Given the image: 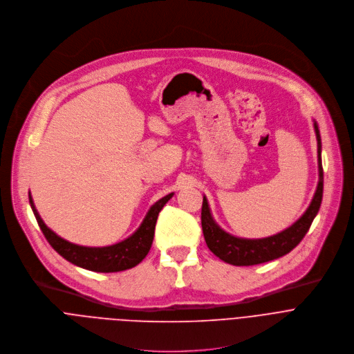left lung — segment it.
<instances>
[{
	"label": "left lung",
	"mask_w": 354,
	"mask_h": 354,
	"mask_svg": "<svg viewBox=\"0 0 354 354\" xmlns=\"http://www.w3.org/2000/svg\"><path fill=\"white\" fill-rule=\"evenodd\" d=\"M314 131L318 144V184L313 201L307 210L290 227L277 234L263 239H241L225 232L212 216L206 196L203 195L201 222L202 232L209 250L226 263L236 266H251L273 261L289 254L307 234L314 218L317 216L324 191V170L321 160V135L317 121L314 120Z\"/></svg>",
	"instance_id": "1"
}]
</instances>
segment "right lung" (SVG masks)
Listing matches in <instances>:
<instances>
[{
    "label": "right lung",
    "instance_id": "right-lung-1",
    "mask_svg": "<svg viewBox=\"0 0 354 354\" xmlns=\"http://www.w3.org/2000/svg\"><path fill=\"white\" fill-rule=\"evenodd\" d=\"M173 195L174 192L155 202L148 210V214L144 218L142 223H140V226L129 237H127L120 243H115L113 245H106V247L80 245L59 237L50 227H47L43 219L40 218L30 192H29V203L44 237L62 258H65L71 263L92 272L110 273V272H121L125 269H131L148 255L153 243L155 226H156L159 212L171 199Z\"/></svg>",
    "mask_w": 354,
    "mask_h": 354
}]
</instances>
